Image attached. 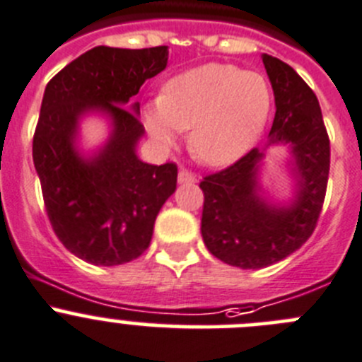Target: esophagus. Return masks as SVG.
Here are the masks:
<instances>
[{"label": "esophagus", "instance_id": "obj_1", "mask_svg": "<svg viewBox=\"0 0 362 362\" xmlns=\"http://www.w3.org/2000/svg\"><path fill=\"white\" fill-rule=\"evenodd\" d=\"M178 182L180 184H194L197 182V175L187 170H180L178 171Z\"/></svg>", "mask_w": 362, "mask_h": 362}]
</instances>
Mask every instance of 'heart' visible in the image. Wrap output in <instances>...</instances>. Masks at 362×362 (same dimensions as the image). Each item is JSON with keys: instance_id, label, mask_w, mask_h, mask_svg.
Masks as SVG:
<instances>
[{"instance_id": "b5f03b06", "label": "heart", "mask_w": 362, "mask_h": 362, "mask_svg": "<svg viewBox=\"0 0 362 362\" xmlns=\"http://www.w3.org/2000/svg\"><path fill=\"white\" fill-rule=\"evenodd\" d=\"M272 107L262 74L230 64H205L177 74L144 110V127L160 144L189 132L192 153L212 165L245 155L261 137Z\"/></svg>"}]
</instances>
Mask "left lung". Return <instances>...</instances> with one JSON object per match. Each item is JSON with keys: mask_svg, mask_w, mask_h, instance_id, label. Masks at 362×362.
I'll return each mask as SVG.
<instances>
[{"mask_svg": "<svg viewBox=\"0 0 362 362\" xmlns=\"http://www.w3.org/2000/svg\"><path fill=\"white\" fill-rule=\"evenodd\" d=\"M275 94L272 143H286L295 157L298 191L289 207H272L257 194V162L253 148L239 160L200 182L204 191L202 235L219 261L243 269H259L282 261L313 235L330 170V141L318 98L298 73L272 55H262Z\"/></svg>", "mask_w": 362, "mask_h": 362, "instance_id": "left-lung-1", "label": "left lung"}]
</instances>
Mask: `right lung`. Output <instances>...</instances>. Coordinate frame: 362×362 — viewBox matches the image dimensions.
Wrapping results in <instances>:
<instances>
[{
    "mask_svg": "<svg viewBox=\"0 0 362 362\" xmlns=\"http://www.w3.org/2000/svg\"><path fill=\"white\" fill-rule=\"evenodd\" d=\"M165 66V46H96L44 90L33 134L44 207L60 243L90 264L117 266L143 255L158 211L177 189L175 162L153 165L137 158L135 144L144 134L139 103L123 107ZM89 110L109 113L115 130L96 158L82 159L72 139L78 117Z\"/></svg>",
    "mask_w": 362,
    "mask_h": 362,
    "instance_id": "obj_1",
    "label": "right lung"
}]
</instances>
